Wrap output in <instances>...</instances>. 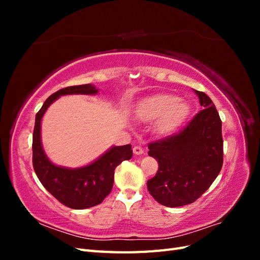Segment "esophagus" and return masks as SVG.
<instances>
[{
  "mask_svg": "<svg viewBox=\"0 0 260 260\" xmlns=\"http://www.w3.org/2000/svg\"><path fill=\"white\" fill-rule=\"evenodd\" d=\"M133 153H135L136 155H141L144 153V149L141 145H136L135 147H133Z\"/></svg>",
  "mask_w": 260,
  "mask_h": 260,
  "instance_id": "esophagus-1",
  "label": "esophagus"
}]
</instances>
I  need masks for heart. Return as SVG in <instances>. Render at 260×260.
Masks as SVG:
<instances>
[{
    "instance_id": "b5f03b06",
    "label": "heart",
    "mask_w": 260,
    "mask_h": 260,
    "mask_svg": "<svg viewBox=\"0 0 260 260\" xmlns=\"http://www.w3.org/2000/svg\"><path fill=\"white\" fill-rule=\"evenodd\" d=\"M188 106L178 96L164 94L145 101L139 109L140 116L144 119L162 118L161 129L165 132L174 131L183 122L188 115Z\"/></svg>"
}]
</instances>
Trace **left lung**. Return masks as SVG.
I'll use <instances>...</instances> for the list:
<instances>
[{"mask_svg":"<svg viewBox=\"0 0 260 260\" xmlns=\"http://www.w3.org/2000/svg\"><path fill=\"white\" fill-rule=\"evenodd\" d=\"M195 93L202 111L179 132L148 144V155L158 162V170L147 181V190L167 207L194 203L222 168L221 119L207 94Z\"/></svg>","mask_w":260,"mask_h":260,"instance_id":"left-lung-1","label":"left lung"}]
</instances>
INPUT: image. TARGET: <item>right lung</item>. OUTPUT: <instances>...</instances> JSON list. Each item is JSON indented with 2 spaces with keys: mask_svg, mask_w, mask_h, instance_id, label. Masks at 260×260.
<instances>
[{
  "mask_svg": "<svg viewBox=\"0 0 260 260\" xmlns=\"http://www.w3.org/2000/svg\"><path fill=\"white\" fill-rule=\"evenodd\" d=\"M92 84L67 86L58 90L44 102L36 115L32 137V165L42 185L62 205L73 209H84L99 205L112 192L115 168L132 157L131 145L114 146L98 160L79 169L55 166L45 156L41 145V119L51 103L66 94H95Z\"/></svg>",
  "mask_w": 260,
  "mask_h": 260,
  "instance_id": "obj_1",
  "label": "right lung"
}]
</instances>
